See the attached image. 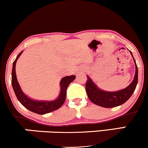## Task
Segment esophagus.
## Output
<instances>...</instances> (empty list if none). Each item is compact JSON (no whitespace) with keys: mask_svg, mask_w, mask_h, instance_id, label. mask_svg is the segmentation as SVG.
<instances>
[{"mask_svg":"<svg viewBox=\"0 0 148 148\" xmlns=\"http://www.w3.org/2000/svg\"><path fill=\"white\" fill-rule=\"evenodd\" d=\"M84 69H83V68H80V69H78V71H77V73H83V72H84Z\"/></svg>","mask_w":148,"mask_h":148,"instance_id":"esophagus-1","label":"esophagus"}]
</instances>
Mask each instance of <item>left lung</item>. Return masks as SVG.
<instances>
[{
	"instance_id": "obj_1",
	"label": "left lung",
	"mask_w": 148,
	"mask_h": 148,
	"mask_svg": "<svg viewBox=\"0 0 148 148\" xmlns=\"http://www.w3.org/2000/svg\"><path fill=\"white\" fill-rule=\"evenodd\" d=\"M130 52L134 59L136 67L135 75L132 82L125 89L113 92L105 91L100 89L93 82L90 76H87L88 80L86 84V90L88 98L92 102L104 108H113L123 104L131 97L138 84V67L132 53L130 51Z\"/></svg>"
}]
</instances>
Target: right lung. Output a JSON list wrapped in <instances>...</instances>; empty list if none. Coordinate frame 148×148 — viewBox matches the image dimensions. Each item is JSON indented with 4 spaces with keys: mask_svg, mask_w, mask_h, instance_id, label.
I'll return each mask as SVG.
<instances>
[{
    "mask_svg": "<svg viewBox=\"0 0 148 148\" xmlns=\"http://www.w3.org/2000/svg\"><path fill=\"white\" fill-rule=\"evenodd\" d=\"M22 53L23 51L18 53L13 62L12 72V85L13 90H14L17 99L25 108L33 113H37V114L44 115L58 109L62 106V105L65 101L67 88L69 85L75 79L76 76H67L61 79L60 82V92L57 99L53 100V101H45V100L40 101V100L31 99V98L28 97L26 95H25V93L22 91L17 79H16V69H15L16 68V63Z\"/></svg>",
    "mask_w": 148,
    "mask_h": 148,
    "instance_id": "1",
    "label": "right lung"
}]
</instances>
